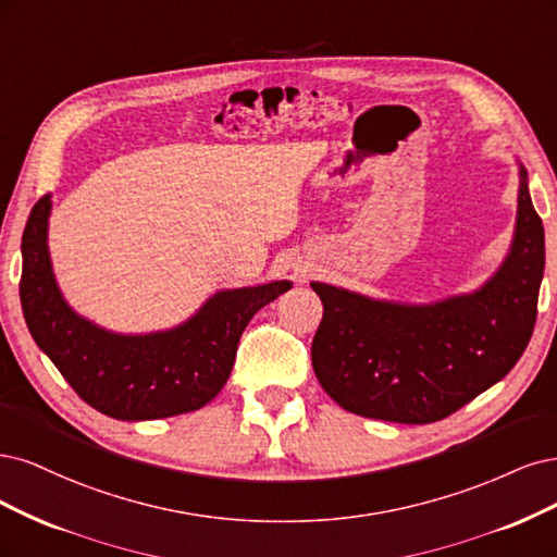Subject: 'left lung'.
<instances>
[{"mask_svg": "<svg viewBox=\"0 0 557 557\" xmlns=\"http://www.w3.org/2000/svg\"><path fill=\"white\" fill-rule=\"evenodd\" d=\"M544 259V224L520 169L511 252L479 292L417 308L312 282L324 302L312 339L319 384L358 417L396 423L451 417L523 356L536 321Z\"/></svg>", "mask_w": 557, "mask_h": 557, "instance_id": "obj_1", "label": "left lung"}]
</instances>
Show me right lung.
<instances>
[{"instance_id":"right-lung-1","label":"right lung","mask_w":557,"mask_h":557,"mask_svg":"<svg viewBox=\"0 0 557 557\" xmlns=\"http://www.w3.org/2000/svg\"><path fill=\"white\" fill-rule=\"evenodd\" d=\"M50 196L34 203L23 233L21 302L27 329L69 386L120 421L185 414L226 384L240 335L289 282L220 292L187 324L152 335H115L71 312L52 277L46 231Z\"/></svg>"}]
</instances>
